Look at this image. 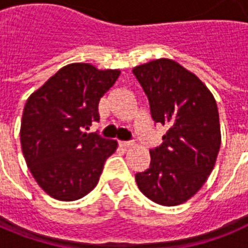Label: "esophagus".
<instances>
[{
  "instance_id": "34e87169",
  "label": "esophagus",
  "mask_w": 248,
  "mask_h": 248,
  "mask_svg": "<svg viewBox=\"0 0 248 248\" xmlns=\"http://www.w3.org/2000/svg\"><path fill=\"white\" fill-rule=\"evenodd\" d=\"M119 145L122 146V148H130V146H133L134 144H133V141H119Z\"/></svg>"
}]
</instances>
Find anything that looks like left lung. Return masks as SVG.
Wrapping results in <instances>:
<instances>
[{
	"mask_svg": "<svg viewBox=\"0 0 248 248\" xmlns=\"http://www.w3.org/2000/svg\"><path fill=\"white\" fill-rule=\"evenodd\" d=\"M133 73L150 104L151 118L168 128L150 149V166L135 175L146 198L164 206L191 199L207 180L221 145L217 104L198 77L175 61L160 58Z\"/></svg>",
	"mask_w": 248,
	"mask_h": 248,
	"instance_id": "8db88e82",
	"label": "left lung"
}]
</instances>
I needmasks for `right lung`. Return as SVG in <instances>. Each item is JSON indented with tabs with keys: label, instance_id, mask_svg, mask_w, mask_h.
Segmentation results:
<instances>
[{
	"label": "right lung",
	"instance_id": "add662e5",
	"mask_svg": "<svg viewBox=\"0 0 248 248\" xmlns=\"http://www.w3.org/2000/svg\"><path fill=\"white\" fill-rule=\"evenodd\" d=\"M120 71H99L89 63L61 68L30 95L21 123L23 156L34 180L61 201L83 198L97 186L115 140L84 133L99 122L100 98Z\"/></svg>",
	"mask_w": 248,
	"mask_h": 248
}]
</instances>
